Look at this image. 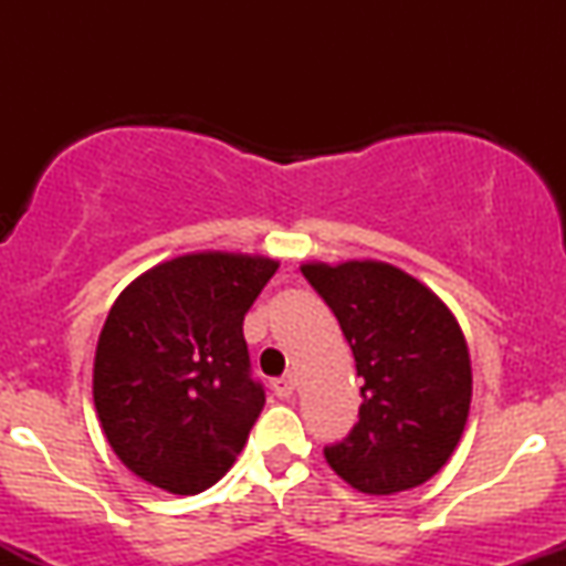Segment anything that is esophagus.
I'll list each match as a JSON object with an SVG mask.
<instances>
[{"label": "esophagus", "instance_id": "1", "mask_svg": "<svg viewBox=\"0 0 566 566\" xmlns=\"http://www.w3.org/2000/svg\"><path fill=\"white\" fill-rule=\"evenodd\" d=\"M271 386H274V394L279 396V399H290V396L295 394L297 380H295V375H282V378H276Z\"/></svg>", "mask_w": 566, "mask_h": 566}]
</instances>
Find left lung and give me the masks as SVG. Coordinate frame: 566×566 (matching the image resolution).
<instances>
[{
  "instance_id": "left-lung-1",
  "label": "left lung",
  "mask_w": 566,
  "mask_h": 566,
  "mask_svg": "<svg viewBox=\"0 0 566 566\" xmlns=\"http://www.w3.org/2000/svg\"><path fill=\"white\" fill-rule=\"evenodd\" d=\"M340 322L361 382L359 423L324 447L329 469L365 495L420 486L463 437L471 356L447 303L407 271L380 261L303 263Z\"/></svg>"
}]
</instances>
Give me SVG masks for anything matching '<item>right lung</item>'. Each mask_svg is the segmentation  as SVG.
I'll return each mask as SVG.
<instances>
[{
	"label": "right lung",
	"mask_w": 566,
	"mask_h": 566,
	"mask_svg": "<svg viewBox=\"0 0 566 566\" xmlns=\"http://www.w3.org/2000/svg\"><path fill=\"white\" fill-rule=\"evenodd\" d=\"M279 261L242 252L172 258L116 297L95 348L103 433L143 482L197 495L231 469L265 405L244 314Z\"/></svg>",
	"instance_id": "1"
}]
</instances>
